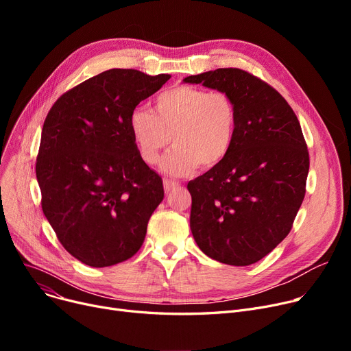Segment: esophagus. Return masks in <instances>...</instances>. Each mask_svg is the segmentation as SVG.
I'll return each instance as SVG.
<instances>
[{
  "instance_id": "obj_1",
  "label": "esophagus",
  "mask_w": 351,
  "mask_h": 351,
  "mask_svg": "<svg viewBox=\"0 0 351 351\" xmlns=\"http://www.w3.org/2000/svg\"><path fill=\"white\" fill-rule=\"evenodd\" d=\"M180 185L178 182H175V180H169V179H166V180H163V189H165V192L166 193H169V192H172V191H175V189H178Z\"/></svg>"
}]
</instances>
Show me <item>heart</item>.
I'll use <instances>...</instances> for the list:
<instances>
[{"label":"heart","instance_id":"1","mask_svg":"<svg viewBox=\"0 0 351 351\" xmlns=\"http://www.w3.org/2000/svg\"><path fill=\"white\" fill-rule=\"evenodd\" d=\"M129 135L139 156L156 165L166 146L173 149L160 163L171 176L193 173L197 166L216 168L229 155L237 129V109L225 92L173 86L154 101L152 112L135 109L128 118Z\"/></svg>","mask_w":351,"mask_h":351}]
</instances>
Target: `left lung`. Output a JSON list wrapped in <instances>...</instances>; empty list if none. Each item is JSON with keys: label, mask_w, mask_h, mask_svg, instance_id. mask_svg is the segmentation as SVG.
I'll return each mask as SVG.
<instances>
[{"label": "left lung", "mask_w": 351, "mask_h": 351, "mask_svg": "<svg viewBox=\"0 0 351 351\" xmlns=\"http://www.w3.org/2000/svg\"><path fill=\"white\" fill-rule=\"evenodd\" d=\"M228 94L237 109L229 155L188 183L199 249L232 266L259 262L289 234L306 193L308 152L296 114L262 80L219 68L183 80Z\"/></svg>", "instance_id": "left-lung-1"}]
</instances>
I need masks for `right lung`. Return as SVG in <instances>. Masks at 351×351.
Returning <instances> with one entry per match:
<instances>
[{"mask_svg": "<svg viewBox=\"0 0 351 351\" xmlns=\"http://www.w3.org/2000/svg\"><path fill=\"white\" fill-rule=\"evenodd\" d=\"M169 78L109 69L65 92L45 118L35 166L43 212L84 265L125 262L145 241L163 186L139 156L128 118Z\"/></svg>", "mask_w": 351, "mask_h": 351, "instance_id": "1", "label": "right lung"}]
</instances>
